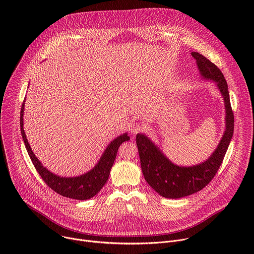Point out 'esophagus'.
Returning <instances> with one entry per match:
<instances>
[{
  "label": "esophagus",
  "instance_id": "obj_1",
  "mask_svg": "<svg viewBox=\"0 0 254 254\" xmlns=\"http://www.w3.org/2000/svg\"><path fill=\"white\" fill-rule=\"evenodd\" d=\"M143 129V126H141L140 124L138 123H133L131 126H130V131L132 134H136L137 132L141 131Z\"/></svg>",
  "mask_w": 254,
  "mask_h": 254
}]
</instances>
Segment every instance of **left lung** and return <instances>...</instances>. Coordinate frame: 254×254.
I'll use <instances>...</instances> for the list:
<instances>
[{
  "label": "left lung",
  "mask_w": 254,
  "mask_h": 254,
  "mask_svg": "<svg viewBox=\"0 0 254 254\" xmlns=\"http://www.w3.org/2000/svg\"><path fill=\"white\" fill-rule=\"evenodd\" d=\"M203 80L212 81L223 97L225 129L214 152L204 162L192 166L173 163L146 133H137L135 140L141 171L148 184L162 197L183 198L202 190L220 168L234 130V117L228 85L220 69L198 52H191Z\"/></svg>",
  "instance_id": "8db88e82"
}]
</instances>
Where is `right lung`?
<instances>
[{
	"instance_id": "add662e5",
	"label": "right lung",
	"mask_w": 254,
	"mask_h": 254,
	"mask_svg": "<svg viewBox=\"0 0 254 254\" xmlns=\"http://www.w3.org/2000/svg\"><path fill=\"white\" fill-rule=\"evenodd\" d=\"M25 101L22 104L21 108V117H20V127H21V134L25 143L27 152L30 156V159L37 170L44 182L56 193L61 196L75 199V200H87L95 196L101 188L106 183V181L110 177V173L112 167L114 166L119 148L124 141L129 140V136L127 132H125L115 139H113L107 144L104 152L99 158L96 165L89 170L88 172L76 176V177H62L58 176L52 172H50L46 167L42 165L39 159L33 153L30 144L28 142L25 130H24V110H25Z\"/></svg>"
}]
</instances>
